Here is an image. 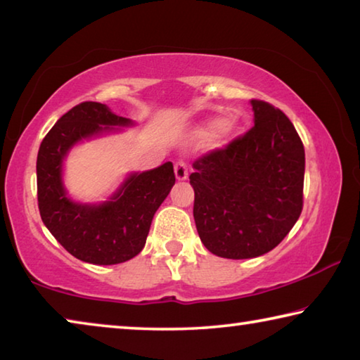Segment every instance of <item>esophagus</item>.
Masks as SVG:
<instances>
[{"instance_id": "obj_1", "label": "esophagus", "mask_w": 360, "mask_h": 360, "mask_svg": "<svg viewBox=\"0 0 360 360\" xmlns=\"http://www.w3.org/2000/svg\"><path fill=\"white\" fill-rule=\"evenodd\" d=\"M174 174H176V179L178 181H186L187 176H188V169L184 160H178L174 163Z\"/></svg>"}]
</instances>
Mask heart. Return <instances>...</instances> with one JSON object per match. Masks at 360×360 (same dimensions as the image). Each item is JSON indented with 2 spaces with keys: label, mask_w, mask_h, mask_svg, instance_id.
<instances>
[{
  "label": "heart",
  "mask_w": 360,
  "mask_h": 360,
  "mask_svg": "<svg viewBox=\"0 0 360 360\" xmlns=\"http://www.w3.org/2000/svg\"><path fill=\"white\" fill-rule=\"evenodd\" d=\"M236 127V120L233 117H227V119H222V120H211V122H206L203 127H200L197 130V138L200 139H206L212 136L214 139H219V141H222V139L227 138L231 131L235 130Z\"/></svg>",
  "instance_id": "heart-1"
}]
</instances>
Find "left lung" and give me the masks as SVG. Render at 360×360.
<instances>
[{"instance_id": "left-lung-1", "label": "left lung", "mask_w": 360, "mask_h": 360, "mask_svg": "<svg viewBox=\"0 0 360 360\" xmlns=\"http://www.w3.org/2000/svg\"><path fill=\"white\" fill-rule=\"evenodd\" d=\"M254 127L193 162V219L210 252L252 259L271 251L303 208L304 149L281 109L251 100Z\"/></svg>"}]
</instances>
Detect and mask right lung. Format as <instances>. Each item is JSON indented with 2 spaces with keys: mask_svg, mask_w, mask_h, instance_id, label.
<instances>
[{
  "mask_svg": "<svg viewBox=\"0 0 360 360\" xmlns=\"http://www.w3.org/2000/svg\"><path fill=\"white\" fill-rule=\"evenodd\" d=\"M127 125L131 120L115 115L106 105L84 101L63 114L39 146L36 176L42 222L66 251L89 264H122L141 252L152 217L176 181L173 163L167 162L130 174L105 203H76L66 195L62 167L72 146Z\"/></svg>",
  "mask_w": 360,
  "mask_h": 360,
  "instance_id": "right-lung-1",
  "label": "right lung"
}]
</instances>
